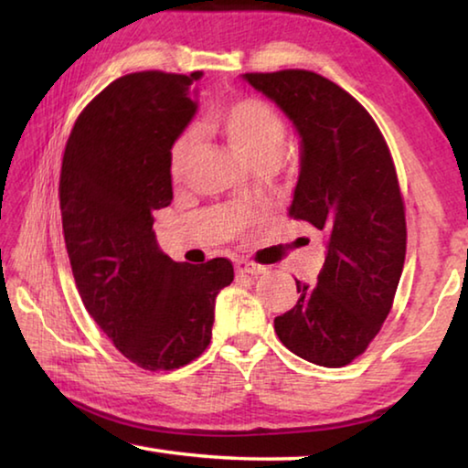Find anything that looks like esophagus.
Masks as SVG:
<instances>
[{
  "mask_svg": "<svg viewBox=\"0 0 468 468\" xmlns=\"http://www.w3.org/2000/svg\"><path fill=\"white\" fill-rule=\"evenodd\" d=\"M235 268L239 274H262L264 272V266L248 262V260H239V262L235 264Z\"/></svg>",
  "mask_w": 468,
  "mask_h": 468,
  "instance_id": "1",
  "label": "esophagus"
}]
</instances>
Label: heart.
<instances>
[{
  "mask_svg": "<svg viewBox=\"0 0 468 468\" xmlns=\"http://www.w3.org/2000/svg\"><path fill=\"white\" fill-rule=\"evenodd\" d=\"M212 125L229 140L250 167L274 165L287 144V122L271 102L258 97H241L218 107L212 113ZM196 133L181 132L171 142L167 167L173 181L186 176L187 165L196 150Z\"/></svg>",
  "mask_w": 468,
  "mask_h": 468,
  "instance_id": "heart-1",
  "label": "heart"
}]
</instances>
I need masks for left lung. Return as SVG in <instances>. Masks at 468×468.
<instances>
[{
  "mask_svg": "<svg viewBox=\"0 0 468 468\" xmlns=\"http://www.w3.org/2000/svg\"><path fill=\"white\" fill-rule=\"evenodd\" d=\"M272 99L301 136V173L289 217L326 235L318 284L276 315L297 357L343 367L366 353L392 310L405 266L407 220L399 176L374 117L357 99L310 69L243 74Z\"/></svg>",
  "mask_w": 468,
  "mask_h": 468,
  "instance_id": "obj_1",
  "label": "left lung"
}]
</instances>
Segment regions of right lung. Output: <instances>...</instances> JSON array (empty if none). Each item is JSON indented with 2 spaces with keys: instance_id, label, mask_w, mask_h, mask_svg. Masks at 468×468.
I'll return each instance as SVG.
<instances>
[{
  "instance_id": "add662e5",
  "label": "right lung",
  "mask_w": 468,
  "mask_h": 468,
  "mask_svg": "<svg viewBox=\"0 0 468 468\" xmlns=\"http://www.w3.org/2000/svg\"><path fill=\"white\" fill-rule=\"evenodd\" d=\"M202 72L117 78L82 109L63 150L59 208L86 312L125 359L179 369L210 345L227 258L192 266L158 250L153 212L173 200L167 153L196 113Z\"/></svg>"
}]
</instances>
